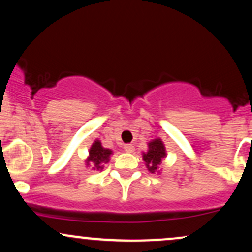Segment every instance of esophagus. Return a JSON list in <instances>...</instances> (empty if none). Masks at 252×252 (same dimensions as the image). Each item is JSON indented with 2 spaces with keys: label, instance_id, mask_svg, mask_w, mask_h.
I'll use <instances>...</instances> for the list:
<instances>
[{
  "label": "esophagus",
  "instance_id": "obj_1",
  "mask_svg": "<svg viewBox=\"0 0 252 252\" xmlns=\"http://www.w3.org/2000/svg\"><path fill=\"white\" fill-rule=\"evenodd\" d=\"M124 150H126V153H132L135 150V147L132 146V144H126V146H124Z\"/></svg>",
  "mask_w": 252,
  "mask_h": 252
}]
</instances>
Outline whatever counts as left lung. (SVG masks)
<instances>
[{
    "instance_id": "8db88e82",
    "label": "left lung",
    "mask_w": 252,
    "mask_h": 252,
    "mask_svg": "<svg viewBox=\"0 0 252 252\" xmlns=\"http://www.w3.org/2000/svg\"><path fill=\"white\" fill-rule=\"evenodd\" d=\"M148 150L142 153V158L150 173H161V163L167 158V150L163 141L160 137L149 141Z\"/></svg>"
}]
</instances>
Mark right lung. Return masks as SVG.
Instances as JSON below:
<instances>
[{"label": "right lung", "mask_w": 252, "mask_h": 252, "mask_svg": "<svg viewBox=\"0 0 252 252\" xmlns=\"http://www.w3.org/2000/svg\"><path fill=\"white\" fill-rule=\"evenodd\" d=\"M112 150L104 148L99 140H94L89 149V155L85 160V166L91 167L94 170H103L104 164L110 161Z\"/></svg>", "instance_id": "obj_1"}]
</instances>
